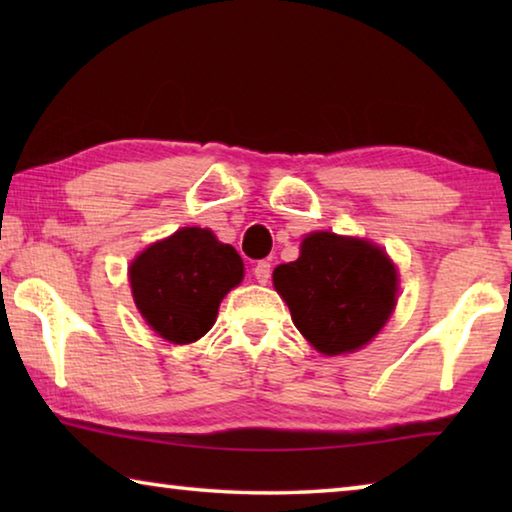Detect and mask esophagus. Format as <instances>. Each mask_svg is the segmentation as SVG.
I'll return each mask as SVG.
<instances>
[{
  "mask_svg": "<svg viewBox=\"0 0 512 512\" xmlns=\"http://www.w3.org/2000/svg\"><path fill=\"white\" fill-rule=\"evenodd\" d=\"M255 280L259 282V284H266L268 280H271V273H273V266H271V262H266V259H262V262H257L255 264Z\"/></svg>",
  "mask_w": 512,
  "mask_h": 512,
  "instance_id": "obj_1",
  "label": "esophagus"
}]
</instances>
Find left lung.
I'll return each mask as SVG.
<instances>
[{
  "instance_id": "8db88e82",
  "label": "left lung",
  "mask_w": 512,
  "mask_h": 512,
  "mask_svg": "<svg viewBox=\"0 0 512 512\" xmlns=\"http://www.w3.org/2000/svg\"><path fill=\"white\" fill-rule=\"evenodd\" d=\"M273 284L300 334L323 354L359 350L391 316L397 271L363 239L311 232L296 262L280 264Z\"/></svg>"
}]
</instances>
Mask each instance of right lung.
<instances>
[{"label":"right lung","mask_w":512,"mask_h":512,"mask_svg":"<svg viewBox=\"0 0 512 512\" xmlns=\"http://www.w3.org/2000/svg\"><path fill=\"white\" fill-rule=\"evenodd\" d=\"M244 277V262L210 230L183 228L144 250L131 266L135 305L162 339L185 345L214 325L225 293Z\"/></svg>","instance_id":"obj_1"}]
</instances>
